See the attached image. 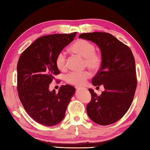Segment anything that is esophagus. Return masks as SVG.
I'll return each mask as SVG.
<instances>
[{
    "instance_id": "esophagus-1",
    "label": "esophagus",
    "mask_w": 150,
    "mask_h": 150,
    "mask_svg": "<svg viewBox=\"0 0 150 150\" xmlns=\"http://www.w3.org/2000/svg\"><path fill=\"white\" fill-rule=\"evenodd\" d=\"M76 89L77 90H80L82 89V87H76Z\"/></svg>"
}]
</instances>
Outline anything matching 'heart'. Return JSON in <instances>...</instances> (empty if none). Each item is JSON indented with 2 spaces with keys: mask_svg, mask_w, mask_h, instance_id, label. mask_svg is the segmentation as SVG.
Wrapping results in <instances>:
<instances>
[{
  "mask_svg": "<svg viewBox=\"0 0 150 150\" xmlns=\"http://www.w3.org/2000/svg\"><path fill=\"white\" fill-rule=\"evenodd\" d=\"M71 52L85 58V65L93 71H98L102 65V57L99 53L96 52V48L93 44L85 40H79L74 43L69 48ZM55 64L61 71L67 69L66 58L63 52H59L56 57ZM89 71L69 73L65 76V81L73 85H83L88 79H89Z\"/></svg>",
  "mask_w": 150,
  "mask_h": 150,
  "instance_id": "obj_1",
  "label": "heart"
}]
</instances>
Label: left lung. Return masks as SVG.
Listing matches in <instances>:
<instances>
[{"label":"left lung","mask_w":150,"mask_h":150,"mask_svg":"<svg viewBox=\"0 0 150 150\" xmlns=\"http://www.w3.org/2000/svg\"><path fill=\"white\" fill-rule=\"evenodd\" d=\"M79 38L89 40L99 47L101 67L93 79L94 86L103 85L100 96L89 89L91 100L87 105L89 118L96 124H113L126 114L137 88L135 61L132 51L115 37L107 33H83Z\"/></svg>","instance_id":"left-lung-1"}]
</instances>
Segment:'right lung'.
Returning <instances> with one entry per match:
<instances>
[{
    "mask_svg": "<svg viewBox=\"0 0 150 150\" xmlns=\"http://www.w3.org/2000/svg\"><path fill=\"white\" fill-rule=\"evenodd\" d=\"M76 33L53 34L36 40L20 57L17 65L18 92L26 112L39 124L52 126L64 118L75 93L73 86L62 85L56 93L49 90L54 76L57 54L74 40Z\"/></svg>",
    "mask_w": 150,
    "mask_h": 150,
    "instance_id": "1",
    "label": "right lung"
}]
</instances>
